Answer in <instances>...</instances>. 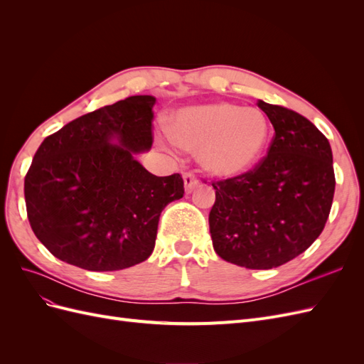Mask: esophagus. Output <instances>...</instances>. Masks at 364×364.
<instances>
[{"label":"esophagus","mask_w":364,"mask_h":364,"mask_svg":"<svg viewBox=\"0 0 364 364\" xmlns=\"http://www.w3.org/2000/svg\"><path fill=\"white\" fill-rule=\"evenodd\" d=\"M183 182H185V191L188 194L193 193L197 186H199V179L196 178L194 173H190V171L183 173Z\"/></svg>","instance_id":"1"}]
</instances>
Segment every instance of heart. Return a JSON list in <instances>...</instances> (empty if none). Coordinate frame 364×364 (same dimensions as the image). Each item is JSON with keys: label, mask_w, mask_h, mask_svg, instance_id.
<instances>
[{"label": "heart", "mask_w": 364, "mask_h": 364, "mask_svg": "<svg viewBox=\"0 0 364 364\" xmlns=\"http://www.w3.org/2000/svg\"><path fill=\"white\" fill-rule=\"evenodd\" d=\"M170 135L178 146L199 151L208 173L234 178L259 161L270 124L257 107L215 102L181 109L171 119Z\"/></svg>", "instance_id": "b5f03b06"}]
</instances>
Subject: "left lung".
Masks as SVG:
<instances>
[{"instance_id":"obj_1","label":"left lung","mask_w":364,"mask_h":364,"mask_svg":"<svg viewBox=\"0 0 364 364\" xmlns=\"http://www.w3.org/2000/svg\"><path fill=\"white\" fill-rule=\"evenodd\" d=\"M274 129L252 170L213 182L209 232L220 258L269 270L291 261L322 234L334 199L333 151L310 119L258 100Z\"/></svg>"}]
</instances>
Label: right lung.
Segmentation results:
<instances>
[{"mask_svg":"<svg viewBox=\"0 0 364 364\" xmlns=\"http://www.w3.org/2000/svg\"><path fill=\"white\" fill-rule=\"evenodd\" d=\"M155 102L151 95L129 97L42 141L24 196L33 232L56 258L112 272L151 255L162 209L185 193L179 173L159 178L134 158L153 144Z\"/></svg>","mask_w":364,"mask_h":364,"instance_id":"add662e5","label":"right lung"}]
</instances>
